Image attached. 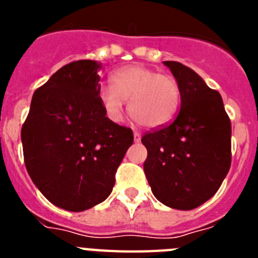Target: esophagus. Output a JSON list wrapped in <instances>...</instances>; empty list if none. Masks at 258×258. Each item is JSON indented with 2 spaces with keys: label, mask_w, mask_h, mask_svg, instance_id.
<instances>
[{
  "label": "esophagus",
  "mask_w": 258,
  "mask_h": 258,
  "mask_svg": "<svg viewBox=\"0 0 258 258\" xmlns=\"http://www.w3.org/2000/svg\"><path fill=\"white\" fill-rule=\"evenodd\" d=\"M141 141V134L138 132H134V142H140Z\"/></svg>",
  "instance_id": "34e87169"
}]
</instances>
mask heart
Returning a JSON list of instances; mask_svg holds the SVG:
<instances>
[{"instance_id": "1", "label": "heart", "mask_w": 258, "mask_h": 258, "mask_svg": "<svg viewBox=\"0 0 258 258\" xmlns=\"http://www.w3.org/2000/svg\"><path fill=\"white\" fill-rule=\"evenodd\" d=\"M99 101L112 121H121L124 101L132 117L150 129L165 126L181 107V88L170 75L143 66H126L111 76V85L99 90Z\"/></svg>"}]
</instances>
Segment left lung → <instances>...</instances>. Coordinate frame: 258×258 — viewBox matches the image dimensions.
Segmentation results:
<instances>
[{
  "mask_svg": "<svg viewBox=\"0 0 258 258\" xmlns=\"http://www.w3.org/2000/svg\"><path fill=\"white\" fill-rule=\"evenodd\" d=\"M181 88V109L169 125L142 137L152 194L164 206L191 211L217 192L231 165V122L217 90L191 68L166 60Z\"/></svg>",
  "mask_w": 258,
  "mask_h": 258,
  "instance_id": "1",
  "label": "left lung"
}]
</instances>
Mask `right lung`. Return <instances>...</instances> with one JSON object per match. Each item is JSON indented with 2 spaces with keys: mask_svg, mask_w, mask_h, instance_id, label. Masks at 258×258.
Instances as JSON below:
<instances>
[{
  "mask_svg": "<svg viewBox=\"0 0 258 258\" xmlns=\"http://www.w3.org/2000/svg\"><path fill=\"white\" fill-rule=\"evenodd\" d=\"M101 64L63 66L32 97L22 126L27 172L54 206L83 212L104 202L115 184L132 129L115 124L99 101Z\"/></svg>",
  "mask_w": 258,
  "mask_h": 258,
  "instance_id": "obj_1",
  "label": "right lung"
}]
</instances>
